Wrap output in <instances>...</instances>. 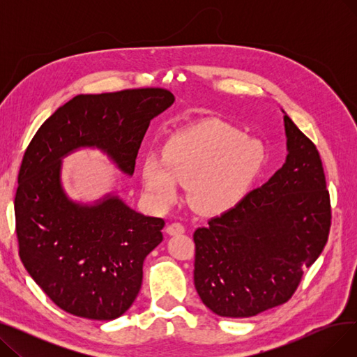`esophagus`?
<instances>
[{
  "mask_svg": "<svg viewBox=\"0 0 357 357\" xmlns=\"http://www.w3.org/2000/svg\"><path fill=\"white\" fill-rule=\"evenodd\" d=\"M185 231V227L182 226L181 222H172L169 224V226L166 227V233L169 236H176V234H182Z\"/></svg>",
  "mask_w": 357,
  "mask_h": 357,
  "instance_id": "34e87169",
  "label": "esophagus"
}]
</instances>
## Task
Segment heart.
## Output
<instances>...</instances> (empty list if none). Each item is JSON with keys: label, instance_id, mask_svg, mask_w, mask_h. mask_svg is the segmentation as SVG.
<instances>
[{"label": "heart", "instance_id": "obj_1", "mask_svg": "<svg viewBox=\"0 0 357 357\" xmlns=\"http://www.w3.org/2000/svg\"><path fill=\"white\" fill-rule=\"evenodd\" d=\"M266 152L259 140L217 120H204L167 139L163 155L146 153L140 163L146 192L160 207L172 204L179 182L202 214L229 213L248 197Z\"/></svg>", "mask_w": 357, "mask_h": 357}]
</instances>
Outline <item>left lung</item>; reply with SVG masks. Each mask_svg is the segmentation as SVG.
I'll list each match as a JSON object with an SVG mask.
<instances>
[{
	"label": "left lung",
	"mask_w": 357,
	"mask_h": 357,
	"mask_svg": "<svg viewBox=\"0 0 357 357\" xmlns=\"http://www.w3.org/2000/svg\"><path fill=\"white\" fill-rule=\"evenodd\" d=\"M284 124L282 167L194 233L195 289L220 317L246 318L285 304L327 243L331 210L320 155L287 114Z\"/></svg>",
	"instance_id": "obj_1"
}]
</instances>
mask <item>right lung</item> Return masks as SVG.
I'll return each instance as SVG.
<instances>
[{"instance_id": "add662e5", "label": "right lung", "mask_w": 357, "mask_h": 357, "mask_svg": "<svg viewBox=\"0 0 357 357\" xmlns=\"http://www.w3.org/2000/svg\"><path fill=\"white\" fill-rule=\"evenodd\" d=\"M174 101L162 88L77 96L30 142L14 201L18 253L63 311L100 321L123 315L140 291L146 256L163 240L165 221L130 208L116 192L91 204L70 199L62 159L98 149L131 176L150 121Z\"/></svg>"}]
</instances>
